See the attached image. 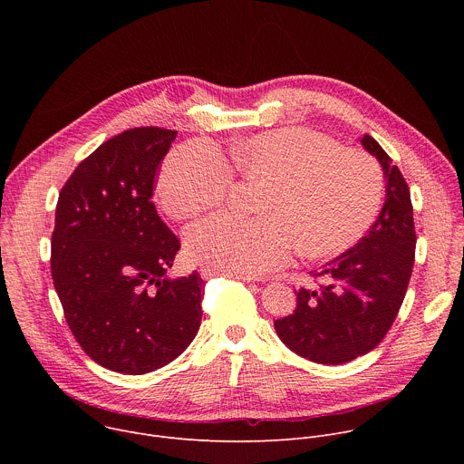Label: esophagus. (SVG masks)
<instances>
[{
	"label": "esophagus",
	"instance_id": "esophagus-1",
	"mask_svg": "<svg viewBox=\"0 0 464 464\" xmlns=\"http://www.w3.org/2000/svg\"><path fill=\"white\" fill-rule=\"evenodd\" d=\"M200 274H202V277L204 279H209V277H213V276H218L220 272H217V270H213V268H202L200 270ZM227 276H231V277H235V279H242L244 283H251V281H255L253 277H249V276H233V274H227Z\"/></svg>",
	"mask_w": 464,
	"mask_h": 464
}]
</instances>
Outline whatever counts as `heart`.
<instances>
[{"label": "heart", "instance_id": "b5f03b06", "mask_svg": "<svg viewBox=\"0 0 464 464\" xmlns=\"http://www.w3.org/2000/svg\"><path fill=\"white\" fill-rule=\"evenodd\" d=\"M231 161L242 178L264 181L255 204L260 217L215 215L187 231L192 258L224 274H270L295 246L308 258L338 255L362 238L383 202L378 161L314 130L262 131L235 145ZM231 187L222 154L196 141L174 149L158 179L161 208L176 220L222 206Z\"/></svg>", "mask_w": 464, "mask_h": 464}]
</instances>
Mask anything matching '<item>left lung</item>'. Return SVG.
I'll return each instance as SVG.
<instances>
[{
	"mask_svg": "<svg viewBox=\"0 0 464 464\" xmlns=\"http://www.w3.org/2000/svg\"><path fill=\"white\" fill-rule=\"evenodd\" d=\"M360 141L383 169V208L354 247L314 274L324 285L301 288L294 314L274 323L290 351L324 365L347 363L385 338L402 306L415 262L410 187L371 136Z\"/></svg>",
	"mask_w": 464,
	"mask_h": 464,
	"instance_id": "1",
	"label": "left lung"
}]
</instances>
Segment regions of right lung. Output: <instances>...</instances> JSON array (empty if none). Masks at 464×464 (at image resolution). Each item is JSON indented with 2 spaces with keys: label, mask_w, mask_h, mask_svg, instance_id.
<instances>
[{
  "label": "right lung",
  "mask_w": 464,
  "mask_h": 464,
  "mask_svg": "<svg viewBox=\"0 0 464 464\" xmlns=\"http://www.w3.org/2000/svg\"><path fill=\"white\" fill-rule=\"evenodd\" d=\"M178 131L141 126L102 143L58 194L51 274L65 321L99 365L145 374L176 360L202 321L198 272L170 279L178 237L152 202Z\"/></svg>",
  "instance_id": "1"
}]
</instances>
